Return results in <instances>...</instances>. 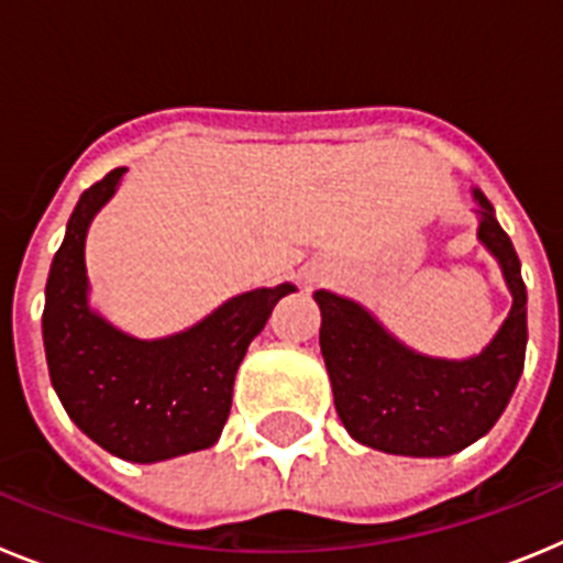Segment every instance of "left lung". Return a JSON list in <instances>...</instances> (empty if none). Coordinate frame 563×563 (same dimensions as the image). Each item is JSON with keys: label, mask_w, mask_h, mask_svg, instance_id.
Returning a JSON list of instances; mask_svg holds the SVG:
<instances>
[{"label": "left lung", "mask_w": 563, "mask_h": 563, "mask_svg": "<svg viewBox=\"0 0 563 563\" xmlns=\"http://www.w3.org/2000/svg\"><path fill=\"white\" fill-rule=\"evenodd\" d=\"M476 239L499 262L514 307L479 355L449 361L411 350L352 298L316 290L321 355L343 429L366 449L451 456L494 429L525 369L527 290L514 242L474 188Z\"/></svg>", "instance_id": "1"}]
</instances>
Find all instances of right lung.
<instances>
[{
    "label": "right lung",
    "instance_id": "right-lung-1",
    "mask_svg": "<svg viewBox=\"0 0 563 563\" xmlns=\"http://www.w3.org/2000/svg\"><path fill=\"white\" fill-rule=\"evenodd\" d=\"M126 168L81 194L49 265L44 355L53 389L78 429L126 462L174 460L211 449L231 415L233 380L253 338L265 330L285 282L228 298L202 321L166 338H134L89 305L87 231L114 197Z\"/></svg>",
    "mask_w": 563,
    "mask_h": 563
}]
</instances>
